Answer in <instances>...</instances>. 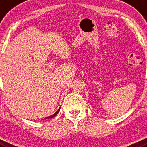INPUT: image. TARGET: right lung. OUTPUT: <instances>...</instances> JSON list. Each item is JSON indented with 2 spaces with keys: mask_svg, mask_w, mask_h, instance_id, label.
Here are the masks:
<instances>
[{
  "mask_svg": "<svg viewBox=\"0 0 147 147\" xmlns=\"http://www.w3.org/2000/svg\"><path fill=\"white\" fill-rule=\"evenodd\" d=\"M59 109H60V108H59ZM59 110H57V112L53 114V115H51V116H49V117H46V118H45V119H51V118H53V117H54V116H56V115H57V114L59 113Z\"/></svg>",
  "mask_w": 147,
  "mask_h": 147,
  "instance_id": "1",
  "label": "right lung"
}]
</instances>
